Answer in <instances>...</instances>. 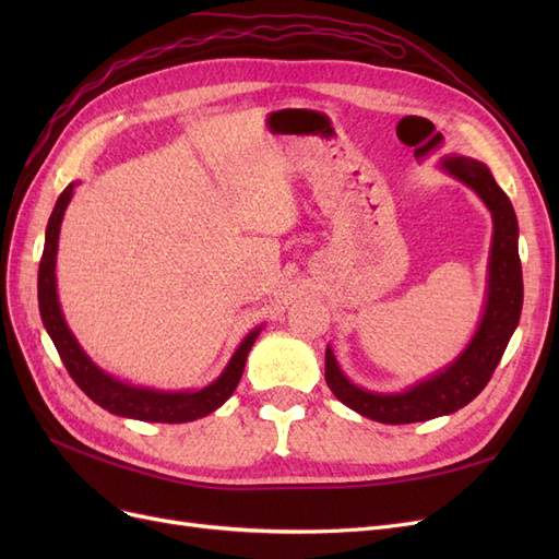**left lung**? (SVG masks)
<instances>
[{
	"mask_svg": "<svg viewBox=\"0 0 559 559\" xmlns=\"http://www.w3.org/2000/svg\"><path fill=\"white\" fill-rule=\"evenodd\" d=\"M445 170L471 186L495 218L492 259H489V294L483 324L466 352L448 370L419 382L405 394H373L354 386L335 364L333 352L326 349V384L347 408L382 421V425H411L464 408L476 399L497 370L506 345L522 312V265L518 253V218L509 195H506L492 173L478 160L452 156L443 163Z\"/></svg>",
	"mask_w": 559,
	"mask_h": 559,
	"instance_id": "1",
	"label": "left lung"
}]
</instances>
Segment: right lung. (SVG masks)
<instances>
[{
	"label": "right lung",
	"mask_w": 559,
	"mask_h": 559,
	"mask_svg": "<svg viewBox=\"0 0 559 559\" xmlns=\"http://www.w3.org/2000/svg\"><path fill=\"white\" fill-rule=\"evenodd\" d=\"M74 186L70 183L67 189L60 193L56 210L48 218L46 226V245L41 253V263H39V312L41 321L53 341L60 359L67 368V373L72 376V380L81 386V392H86L88 399H93L97 405H103L105 411L121 415V417H132V419H142V421H165V425H179V421H193L198 417H205L212 411H216L238 386L247 354L257 341V335L261 329L251 331L238 352L233 354V359L228 368L218 376L216 382L210 386L200 389V392H181V394H163L154 392V389H138L118 382L103 373L83 349L74 341V335L70 333L64 324V317L60 312V302L56 294V253H58V235H60V224L67 210V202L72 198Z\"/></svg>",
	"instance_id": "right-lung-1"
}]
</instances>
